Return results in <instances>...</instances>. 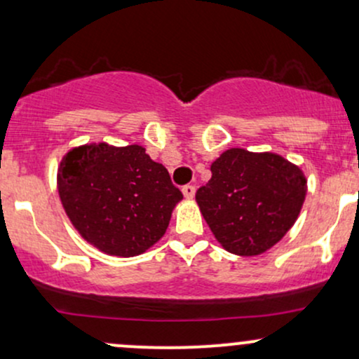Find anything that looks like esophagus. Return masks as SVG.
Segmentation results:
<instances>
[{"mask_svg": "<svg viewBox=\"0 0 359 359\" xmlns=\"http://www.w3.org/2000/svg\"><path fill=\"white\" fill-rule=\"evenodd\" d=\"M181 191H183L184 198L187 200H191L193 196H195V187H193V184H187V187L181 188Z\"/></svg>", "mask_w": 359, "mask_h": 359, "instance_id": "34e87169", "label": "esophagus"}]
</instances>
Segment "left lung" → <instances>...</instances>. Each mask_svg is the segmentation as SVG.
I'll return each instance as SVG.
<instances>
[{
	"label": "left lung",
	"instance_id": "obj_1",
	"mask_svg": "<svg viewBox=\"0 0 359 359\" xmlns=\"http://www.w3.org/2000/svg\"><path fill=\"white\" fill-rule=\"evenodd\" d=\"M210 171L196 203L225 251L257 256L295 224L307 195L299 166L273 152L233 147L213 161Z\"/></svg>",
	"mask_w": 359,
	"mask_h": 359
}]
</instances>
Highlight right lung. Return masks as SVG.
I'll use <instances>...</instances> for the list:
<instances>
[{
	"instance_id": "obj_1",
	"label": "right lung",
	"mask_w": 359,
	"mask_h": 359,
	"mask_svg": "<svg viewBox=\"0 0 359 359\" xmlns=\"http://www.w3.org/2000/svg\"><path fill=\"white\" fill-rule=\"evenodd\" d=\"M57 190L83 239L120 257L139 256L158 243L183 198L168 169L137 144L71 149L57 169Z\"/></svg>"
}]
</instances>
